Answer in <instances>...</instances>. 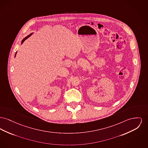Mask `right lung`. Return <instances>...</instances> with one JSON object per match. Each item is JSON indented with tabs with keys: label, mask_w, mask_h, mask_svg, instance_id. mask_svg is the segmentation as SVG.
I'll return each mask as SVG.
<instances>
[{
	"label": "right lung",
	"mask_w": 148,
	"mask_h": 148,
	"mask_svg": "<svg viewBox=\"0 0 148 148\" xmlns=\"http://www.w3.org/2000/svg\"><path fill=\"white\" fill-rule=\"evenodd\" d=\"M34 34V33H32V34H29V35H28V36H26V37H25V38H23V40H22L21 41V44L22 45V44H23V42H24V41H25L26 40H27V39L28 38H29V37H30V36H31V35H32V34ZM17 52H16V54H15V56H14V57H16Z\"/></svg>",
	"instance_id": "right-lung-1"
}]
</instances>
